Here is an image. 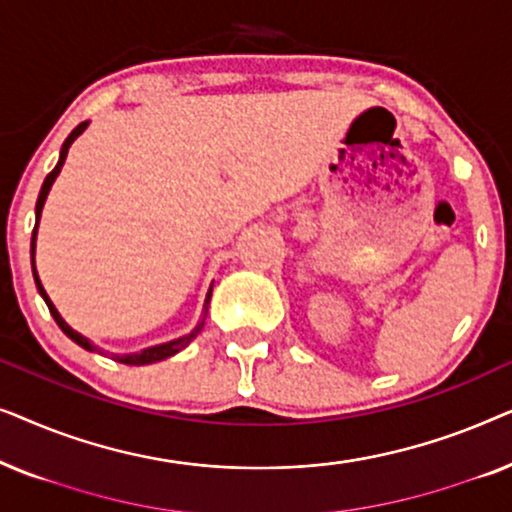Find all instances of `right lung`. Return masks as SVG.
Here are the masks:
<instances>
[{
    "label": "right lung",
    "mask_w": 512,
    "mask_h": 512,
    "mask_svg": "<svg viewBox=\"0 0 512 512\" xmlns=\"http://www.w3.org/2000/svg\"><path fill=\"white\" fill-rule=\"evenodd\" d=\"M86 128H88V121H86V123H81V125H76V128H74L72 132H69V137L65 139V144H62V149H60V160H58V165H55V167H53V172L48 174V177L44 179V186H41V191H39V198H37V223H34V230H32V244H30V254H32V275H34V284H37V289H39V293H41V298L46 300V305H48V310H51V314H53L55 324H58V326L62 328V333H65L67 338H72V340H74L76 345H79V347L88 349V352H100V354H104L102 349H97V347L93 345V342H90L88 338H83L81 333H76L74 328L69 326L67 321L60 317V312L55 310V305L51 303V298H48V293L44 291V286H41V279H39V275H37V268H34V247H37V226H39V219H41V209H44L46 195H48V191H51L53 181H55V177H58V174H60L62 165H65V158H67V151H69V146H72L74 139L79 137L81 132L86 130ZM209 298H212V286H209V291H207V298H205V307H202V321H200L198 326L193 328L191 333L184 335V338H177V340L163 342V345H156V347L142 349V352H139V354H125V356H116V354H111V356H114L116 361L125 363V366H146V363H156V361L170 359V356H174V354H177V352H181V349H184V347H188V342L195 340V335H198V333L202 331V326H205V317H207Z\"/></svg>",
    "instance_id": "obj_1"
}]
</instances>
